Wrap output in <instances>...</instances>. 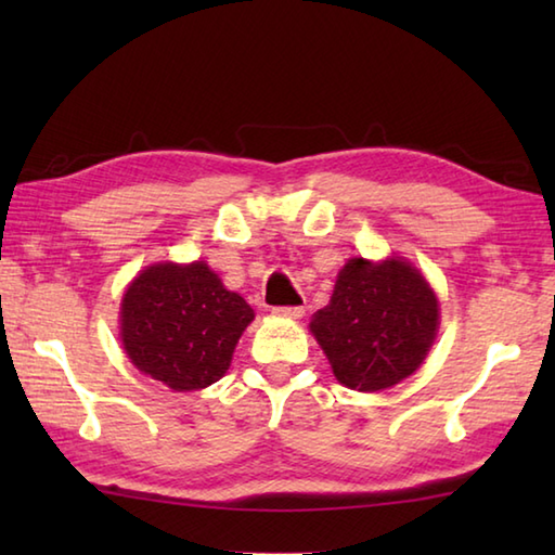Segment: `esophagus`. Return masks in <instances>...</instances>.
I'll use <instances>...</instances> for the list:
<instances>
[{
  "label": "esophagus",
  "mask_w": 555,
  "mask_h": 555,
  "mask_svg": "<svg viewBox=\"0 0 555 555\" xmlns=\"http://www.w3.org/2000/svg\"><path fill=\"white\" fill-rule=\"evenodd\" d=\"M271 312L276 317H286V320H300L305 314V308H300V305H288V308H274Z\"/></svg>",
  "instance_id": "34e87169"
}]
</instances>
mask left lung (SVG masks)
<instances>
[{
	"instance_id": "left-lung-1",
	"label": "left lung",
	"mask_w": 555,
	"mask_h": 555,
	"mask_svg": "<svg viewBox=\"0 0 555 555\" xmlns=\"http://www.w3.org/2000/svg\"><path fill=\"white\" fill-rule=\"evenodd\" d=\"M310 332L336 379L356 391H382L415 372L439 332V300L408 259L352 257Z\"/></svg>"
}]
</instances>
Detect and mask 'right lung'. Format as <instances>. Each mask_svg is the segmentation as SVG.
<instances>
[{
  "label": "right lung",
  "instance_id": "add662e5",
  "mask_svg": "<svg viewBox=\"0 0 555 555\" xmlns=\"http://www.w3.org/2000/svg\"><path fill=\"white\" fill-rule=\"evenodd\" d=\"M255 312L205 262L140 271L121 300V344L135 367L173 391H197L227 374Z\"/></svg>",
  "mask_w": 555,
  "mask_h": 555
}]
</instances>
